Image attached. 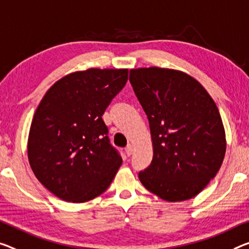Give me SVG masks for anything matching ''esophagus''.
Listing matches in <instances>:
<instances>
[{
    "mask_svg": "<svg viewBox=\"0 0 249 249\" xmlns=\"http://www.w3.org/2000/svg\"><path fill=\"white\" fill-rule=\"evenodd\" d=\"M124 151H125V155H127V156H131L132 151H133V147L131 146V144H128V146L125 147Z\"/></svg>",
    "mask_w": 249,
    "mask_h": 249,
    "instance_id": "esophagus-1",
    "label": "esophagus"
}]
</instances>
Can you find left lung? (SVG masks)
<instances>
[{
  "label": "left lung",
  "instance_id": "obj_1",
  "mask_svg": "<svg viewBox=\"0 0 249 249\" xmlns=\"http://www.w3.org/2000/svg\"><path fill=\"white\" fill-rule=\"evenodd\" d=\"M130 83L150 127L151 164L142 185L166 201L196 196L224 161L226 135L216 103L196 79L158 67L131 69Z\"/></svg>",
  "mask_w": 249,
  "mask_h": 249
}]
</instances>
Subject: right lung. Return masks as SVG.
Instances as JSON below:
<instances>
[{
  "mask_svg": "<svg viewBox=\"0 0 249 249\" xmlns=\"http://www.w3.org/2000/svg\"><path fill=\"white\" fill-rule=\"evenodd\" d=\"M128 80V69L75 71L42 98L28 138V158L42 185L60 199L86 202L108 189L122 163L102 120Z\"/></svg>",
  "mask_w": 249,
  "mask_h": 249,
  "instance_id": "1",
  "label": "right lung"
}]
</instances>
